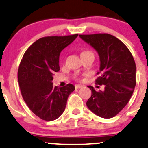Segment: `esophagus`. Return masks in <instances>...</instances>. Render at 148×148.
Listing matches in <instances>:
<instances>
[{"instance_id":"1","label":"esophagus","mask_w":148,"mask_h":148,"mask_svg":"<svg viewBox=\"0 0 148 148\" xmlns=\"http://www.w3.org/2000/svg\"><path fill=\"white\" fill-rule=\"evenodd\" d=\"M83 87V85H75V88L76 89H80V88H82Z\"/></svg>"}]
</instances>
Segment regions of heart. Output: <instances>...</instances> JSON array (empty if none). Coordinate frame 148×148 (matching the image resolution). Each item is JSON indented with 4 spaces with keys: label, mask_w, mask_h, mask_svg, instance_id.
<instances>
[{
    "label": "heart",
    "mask_w": 148,
    "mask_h": 148,
    "mask_svg": "<svg viewBox=\"0 0 148 148\" xmlns=\"http://www.w3.org/2000/svg\"><path fill=\"white\" fill-rule=\"evenodd\" d=\"M89 53H92L90 51H83V52L81 53V54H89Z\"/></svg>",
    "instance_id": "obj_1"
}]
</instances>
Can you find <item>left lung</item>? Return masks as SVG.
I'll list each match as a JSON object with an SVG mask.
<instances>
[{"label":"left lung","mask_w":148,"mask_h":148,"mask_svg":"<svg viewBox=\"0 0 148 148\" xmlns=\"http://www.w3.org/2000/svg\"><path fill=\"white\" fill-rule=\"evenodd\" d=\"M97 51L100 58V76L96 83L104 85V91L92 86L86 105L92 112L104 119L115 116L125 108L136 85V64L129 49L109 34L79 35Z\"/></svg>","instance_id":"8db88e82"}]
</instances>
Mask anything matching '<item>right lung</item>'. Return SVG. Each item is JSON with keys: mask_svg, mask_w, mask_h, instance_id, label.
I'll return each instance as SVG.
<instances>
[{"mask_svg": "<svg viewBox=\"0 0 148 148\" xmlns=\"http://www.w3.org/2000/svg\"><path fill=\"white\" fill-rule=\"evenodd\" d=\"M78 34L46 36L27 49L18 71L22 97L32 112L42 120L50 121L63 113L69 95L75 90L72 84L53 87L54 72L60 70L59 56Z\"/></svg>", "mask_w": 148, "mask_h": 148, "instance_id": "obj_1", "label": "right lung"}]
</instances>
